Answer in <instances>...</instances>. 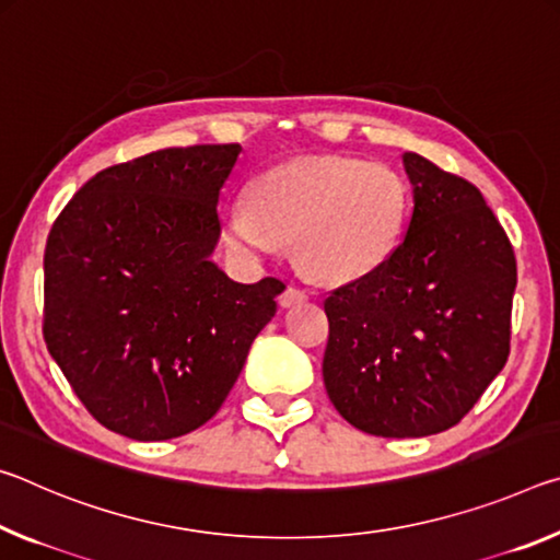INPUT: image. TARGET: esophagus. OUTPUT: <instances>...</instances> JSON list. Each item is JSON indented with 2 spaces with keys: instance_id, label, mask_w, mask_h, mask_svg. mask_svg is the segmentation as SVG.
I'll return each instance as SVG.
<instances>
[{
  "instance_id": "obj_1",
  "label": "esophagus",
  "mask_w": 560,
  "mask_h": 560,
  "mask_svg": "<svg viewBox=\"0 0 560 560\" xmlns=\"http://www.w3.org/2000/svg\"><path fill=\"white\" fill-rule=\"evenodd\" d=\"M307 298H310L307 290H302L298 285H288L280 295V305L282 307H295V305H302V302H305Z\"/></svg>"
}]
</instances>
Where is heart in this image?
I'll return each mask as SVG.
<instances>
[{
  "label": "heart",
  "instance_id": "b5f03b06",
  "mask_svg": "<svg viewBox=\"0 0 560 560\" xmlns=\"http://www.w3.org/2000/svg\"><path fill=\"white\" fill-rule=\"evenodd\" d=\"M405 220L407 190L392 168L315 155L260 173L247 188V206L223 215V241L245 258L292 243L307 275L347 282L389 258Z\"/></svg>",
  "mask_w": 560,
  "mask_h": 560
}]
</instances>
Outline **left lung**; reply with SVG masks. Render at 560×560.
Masks as SVG:
<instances>
[{"label": "left lung", "mask_w": 560, "mask_h": 560, "mask_svg": "<svg viewBox=\"0 0 560 560\" xmlns=\"http://www.w3.org/2000/svg\"><path fill=\"white\" fill-rule=\"evenodd\" d=\"M415 210L377 270L325 300L335 409L374 436L459 424L511 350L516 255L481 190L405 153Z\"/></svg>", "instance_id": "1"}]
</instances>
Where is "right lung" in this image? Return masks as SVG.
Returning <instances> with one entry per match:
<instances>
[{"label":"right lung","mask_w":560,"mask_h":560,"mask_svg":"<svg viewBox=\"0 0 560 560\" xmlns=\"http://www.w3.org/2000/svg\"><path fill=\"white\" fill-rule=\"evenodd\" d=\"M241 145L163 149L98 171L44 250L47 350L98 424L183 436L223 407L285 282H233L208 255Z\"/></svg>","instance_id":"1"}]
</instances>
